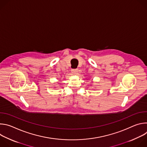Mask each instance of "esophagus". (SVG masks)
I'll return each instance as SVG.
<instances>
[{
	"label": "esophagus",
	"instance_id": "1",
	"mask_svg": "<svg viewBox=\"0 0 147 147\" xmlns=\"http://www.w3.org/2000/svg\"><path fill=\"white\" fill-rule=\"evenodd\" d=\"M78 70L77 69H72L71 70V73L74 74H77L78 73Z\"/></svg>",
	"mask_w": 147,
	"mask_h": 147
}]
</instances>
